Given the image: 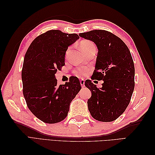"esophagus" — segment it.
Masks as SVG:
<instances>
[{
	"label": "esophagus",
	"instance_id": "obj_1",
	"mask_svg": "<svg viewBox=\"0 0 155 155\" xmlns=\"http://www.w3.org/2000/svg\"><path fill=\"white\" fill-rule=\"evenodd\" d=\"M80 83H81V85L82 87H84V80H81Z\"/></svg>",
	"mask_w": 155,
	"mask_h": 155
}]
</instances>
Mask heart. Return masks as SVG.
<instances>
[{
  "mask_svg": "<svg viewBox=\"0 0 155 155\" xmlns=\"http://www.w3.org/2000/svg\"><path fill=\"white\" fill-rule=\"evenodd\" d=\"M79 47L82 50L84 53L87 54L88 52H89L93 49H95V45L93 42H91V41H88V40H84L81 42V43L79 45ZM69 51V48L67 51V53ZM88 71V67H78L77 68H76L74 71V74L77 76L78 77H83V76L85 74L86 72Z\"/></svg>",
  "mask_w": 155,
  "mask_h": 155,
  "instance_id": "1",
  "label": "heart"
}]
</instances>
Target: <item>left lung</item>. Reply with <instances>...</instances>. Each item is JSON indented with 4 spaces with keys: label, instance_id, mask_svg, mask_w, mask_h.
I'll return each mask as SVG.
<instances>
[{
    "label": "left lung",
    "instance_id": "left-lung-1",
    "mask_svg": "<svg viewBox=\"0 0 155 155\" xmlns=\"http://www.w3.org/2000/svg\"><path fill=\"white\" fill-rule=\"evenodd\" d=\"M79 36L97 45L98 51L93 77L104 81L99 88L91 80L85 81V86L92 93L87 102L88 110L98 121H113L126 110L133 93L132 56L124 42L108 31L94 30Z\"/></svg>",
    "mask_w": 155,
    "mask_h": 155
}]
</instances>
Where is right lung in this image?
Instances as JSON below:
<instances>
[{
	"mask_svg": "<svg viewBox=\"0 0 155 155\" xmlns=\"http://www.w3.org/2000/svg\"><path fill=\"white\" fill-rule=\"evenodd\" d=\"M78 38L77 34L48 31L36 38L26 52L22 70L23 95L29 110L44 123L63 120L81 90L77 77L59 86L55 78L57 70L65 64L68 47Z\"/></svg>",
	"mask_w": 155,
	"mask_h": 155,
	"instance_id": "1",
	"label": "right lung"
}]
</instances>
